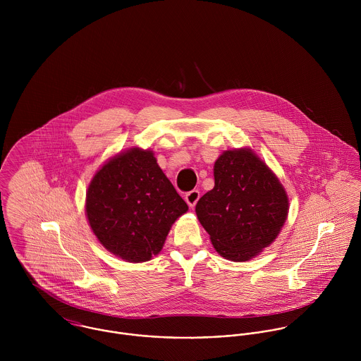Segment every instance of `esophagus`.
Listing matches in <instances>:
<instances>
[{
	"label": "esophagus",
	"instance_id": "1",
	"mask_svg": "<svg viewBox=\"0 0 361 361\" xmlns=\"http://www.w3.org/2000/svg\"><path fill=\"white\" fill-rule=\"evenodd\" d=\"M199 199H200V192H199L197 189L188 192V193H186V196H185L186 203H188L190 207L196 206V203L199 202Z\"/></svg>",
	"mask_w": 361,
	"mask_h": 361
}]
</instances>
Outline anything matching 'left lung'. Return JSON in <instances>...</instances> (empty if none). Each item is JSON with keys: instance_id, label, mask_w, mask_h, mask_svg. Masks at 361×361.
Instances as JSON below:
<instances>
[{"instance_id": "left-lung-1", "label": "left lung", "mask_w": 361, "mask_h": 361, "mask_svg": "<svg viewBox=\"0 0 361 361\" xmlns=\"http://www.w3.org/2000/svg\"><path fill=\"white\" fill-rule=\"evenodd\" d=\"M215 185L196 214L215 250L246 261L269 246L285 224L289 202L274 172L249 149L225 152L214 165Z\"/></svg>"}]
</instances>
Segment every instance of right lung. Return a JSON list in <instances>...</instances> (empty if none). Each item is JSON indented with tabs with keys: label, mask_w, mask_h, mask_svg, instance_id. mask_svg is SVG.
<instances>
[{
	"label": "right lung",
	"mask_w": 361,
	"mask_h": 361,
	"mask_svg": "<svg viewBox=\"0 0 361 361\" xmlns=\"http://www.w3.org/2000/svg\"><path fill=\"white\" fill-rule=\"evenodd\" d=\"M188 211L153 152L132 149L109 159L86 196L89 224L104 247L129 262L158 255L172 224Z\"/></svg>",
	"instance_id": "right-lung-1"
}]
</instances>
